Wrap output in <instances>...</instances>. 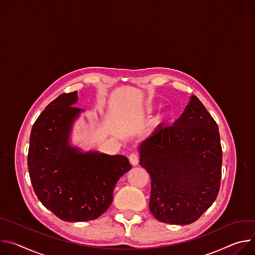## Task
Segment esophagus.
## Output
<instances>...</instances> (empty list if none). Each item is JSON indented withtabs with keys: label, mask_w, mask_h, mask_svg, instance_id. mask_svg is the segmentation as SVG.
Masks as SVG:
<instances>
[{
	"label": "esophagus",
	"mask_w": 255,
	"mask_h": 255,
	"mask_svg": "<svg viewBox=\"0 0 255 255\" xmlns=\"http://www.w3.org/2000/svg\"><path fill=\"white\" fill-rule=\"evenodd\" d=\"M128 159H129V162H130V164L132 166H135V165L138 164V156H137V154H134V153L130 154Z\"/></svg>",
	"instance_id": "obj_1"
}]
</instances>
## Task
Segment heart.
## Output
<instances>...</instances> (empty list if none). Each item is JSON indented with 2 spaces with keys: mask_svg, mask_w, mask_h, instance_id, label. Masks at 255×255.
Masks as SVG:
<instances>
[{
  "mask_svg": "<svg viewBox=\"0 0 255 255\" xmlns=\"http://www.w3.org/2000/svg\"><path fill=\"white\" fill-rule=\"evenodd\" d=\"M154 109H155V107L153 106V105H149V106H147V108H146V112L148 113V115H150V113H152L153 111H154ZM168 119V115L167 113H162V115L159 117V121H161V122H163V121H166Z\"/></svg>",
  "mask_w": 255,
  "mask_h": 255,
  "instance_id": "heart-1",
  "label": "heart"
}]
</instances>
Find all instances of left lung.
I'll return each mask as SVG.
<instances>
[{"label": "left lung", "instance_id": "obj_1", "mask_svg": "<svg viewBox=\"0 0 255 255\" xmlns=\"http://www.w3.org/2000/svg\"><path fill=\"white\" fill-rule=\"evenodd\" d=\"M139 165L150 173L149 208L160 222L188 225L215 202L222 148L218 125L191 95L172 126H158L138 145Z\"/></svg>", "mask_w": 255, "mask_h": 255}]
</instances>
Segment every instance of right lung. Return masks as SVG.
Here are the masks:
<instances>
[{
	"label": "right lung",
	"mask_w": 255,
	"mask_h": 255,
	"mask_svg": "<svg viewBox=\"0 0 255 255\" xmlns=\"http://www.w3.org/2000/svg\"><path fill=\"white\" fill-rule=\"evenodd\" d=\"M78 92L50 102L34 123L28 151V171L41 204L66 222L97 219L111 205L119 179L131 168L123 155L84 151L71 144L83 109Z\"/></svg>",
	"instance_id": "1"
}]
</instances>
